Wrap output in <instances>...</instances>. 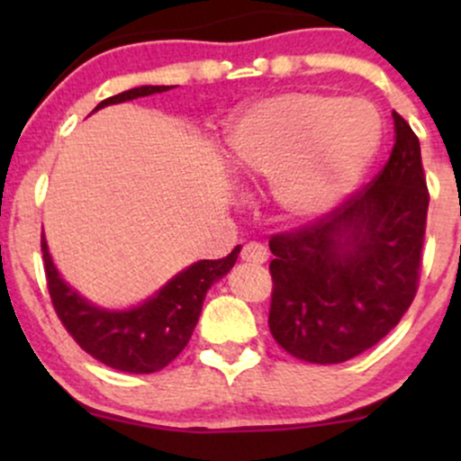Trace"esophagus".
I'll list each match as a JSON object with an SVG mask.
<instances>
[{"label":"esophagus","instance_id":"esophagus-1","mask_svg":"<svg viewBox=\"0 0 461 461\" xmlns=\"http://www.w3.org/2000/svg\"><path fill=\"white\" fill-rule=\"evenodd\" d=\"M240 258L249 264H264L267 262L268 253H267V249H264V245H260V242H247V245L242 247Z\"/></svg>","mask_w":461,"mask_h":461}]
</instances>
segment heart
<instances>
[{
  "mask_svg": "<svg viewBox=\"0 0 461 461\" xmlns=\"http://www.w3.org/2000/svg\"><path fill=\"white\" fill-rule=\"evenodd\" d=\"M374 114L369 130L366 113ZM377 114L357 99L279 93L251 104L227 130L238 176L271 177V203L290 225L330 212L351 193L379 147Z\"/></svg>",
  "mask_w": 461,
  "mask_h": 461,
  "instance_id": "obj_1",
  "label": "heart"
}]
</instances>
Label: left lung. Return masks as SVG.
Returning a JSON list of instances; mask_svg holds the SVG:
<instances>
[{
    "label": "left lung",
    "instance_id": "8db88e82",
    "mask_svg": "<svg viewBox=\"0 0 461 461\" xmlns=\"http://www.w3.org/2000/svg\"><path fill=\"white\" fill-rule=\"evenodd\" d=\"M393 119V153L373 182L322 219L268 240V327L303 362L359 356L399 325L416 297L429 190L418 136L403 116Z\"/></svg>",
    "mask_w": 461,
    "mask_h": 461
}]
</instances>
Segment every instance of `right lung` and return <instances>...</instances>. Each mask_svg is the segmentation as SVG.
Listing matches in <instances>:
<instances>
[{"label": "right lung", "mask_w": 461, "mask_h": 461, "mask_svg": "<svg viewBox=\"0 0 461 461\" xmlns=\"http://www.w3.org/2000/svg\"><path fill=\"white\" fill-rule=\"evenodd\" d=\"M168 88L173 86L131 88L104 99L93 113L104 105L131 102ZM41 251L51 303L73 340L105 366L123 373L147 375L168 366L184 351L199 321L205 293L210 285L230 273L240 253V245L221 260H201L184 268L151 299L130 310H104L88 303L58 275L47 251L45 236L41 238Z\"/></svg>", "instance_id": "1"}]
</instances>
